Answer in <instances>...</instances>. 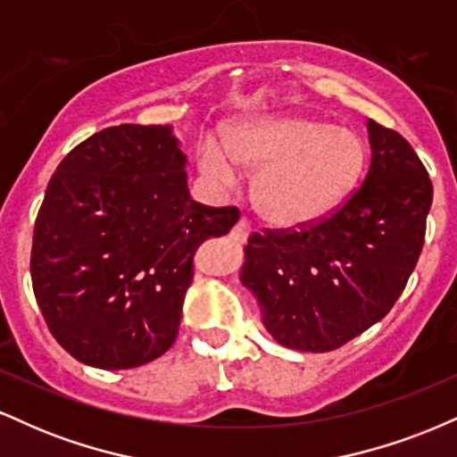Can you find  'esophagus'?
Instances as JSON below:
<instances>
[{
    "instance_id": "obj_1",
    "label": "esophagus",
    "mask_w": 457,
    "mask_h": 457,
    "mask_svg": "<svg viewBox=\"0 0 457 457\" xmlns=\"http://www.w3.org/2000/svg\"><path fill=\"white\" fill-rule=\"evenodd\" d=\"M229 238H232L234 243H245V240L249 238V223H246L245 219H240V221L234 225V229H232V234H229Z\"/></svg>"
}]
</instances>
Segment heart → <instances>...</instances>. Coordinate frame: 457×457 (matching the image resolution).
<instances>
[{
  "label": "heart",
  "mask_w": 457,
  "mask_h": 457,
  "mask_svg": "<svg viewBox=\"0 0 457 457\" xmlns=\"http://www.w3.org/2000/svg\"><path fill=\"white\" fill-rule=\"evenodd\" d=\"M258 171L255 211L277 228H305L353 193L365 165L363 139L350 129L301 115H255L219 141H204L199 165L225 187L240 168Z\"/></svg>",
  "instance_id": "obj_1"
}]
</instances>
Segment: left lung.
<instances>
[{
    "label": "left lung",
    "instance_id": "8db88e82",
    "mask_svg": "<svg viewBox=\"0 0 457 457\" xmlns=\"http://www.w3.org/2000/svg\"><path fill=\"white\" fill-rule=\"evenodd\" d=\"M371 162L348 202L298 232L251 234L240 281L277 344L339 348L391 312L417 266L432 182L412 145L367 120Z\"/></svg>",
    "mask_w": 457,
    "mask_h": 457
}]
</instances>
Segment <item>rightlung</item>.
Segmentation results:
<instances>
[{"label":"right lung","mask_w":457,"mask_h":457,"mask_svg":"<svg viewBox=\"0 0 457 457\" xmlns=\"http://www.w3.org/2000/svg\"><path fill=\"white\" fill-rule=\"evenodd\" d=\"M171 127L120 124L57 165L36 217L31 283L46 327L81 363L130 370L174 344L193 253L238 221L191 199Z\"/></svg>","instance_id":"1"}]
</instances>
